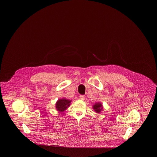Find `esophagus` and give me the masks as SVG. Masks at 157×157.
<instances>
[{"label":"esophagus","mask_w":157,"mask_h":157,"mask_svg":"<svg viewBox=\"0 0 157 157\" xmlns=\"http://www.w3.org/2000/svg\"><path fill=\"white\" fill-rule=\"evenodd\" d=\"M79 98H80L81 99H82V100H83V99H85V96H84V95H80V96H79Z\"/></svg>","instance_id":"34e87169"}]
</instances>
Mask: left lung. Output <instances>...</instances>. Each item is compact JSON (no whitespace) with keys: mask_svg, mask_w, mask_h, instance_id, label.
<instances>
[{"mask_svg":"<svg viewBox=\"0 0 157 157\" xmlns=\"http://www.w3.org/2000/svg\"><path fill=\"white\" fill-rule=\"evenodd\" d=\"M93 109L97 113H100L103 109L102 105L100 102H97L93 106Z\"/></svg>","mask_w":157,"mask_h":157,"instance_id":"obj_1","label":"left lung"}]
</instances>
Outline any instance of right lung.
<instances>
[{"mask_svg":"<svg viewBox=\"0 0 157 157\" xmlns=\"http://www.w3.org/2000/svg\"><path fill=\"white\" fill-rule=\"evenodd\" d=\"M71 102V100H68L65 98L58 99V101L56 103V109L59 112H63L67 109L68 106H69Z\"/></svg>","mask_w":157,"mask_h":157,"instance_id":"1","label":"right lung"}]
</instances>
